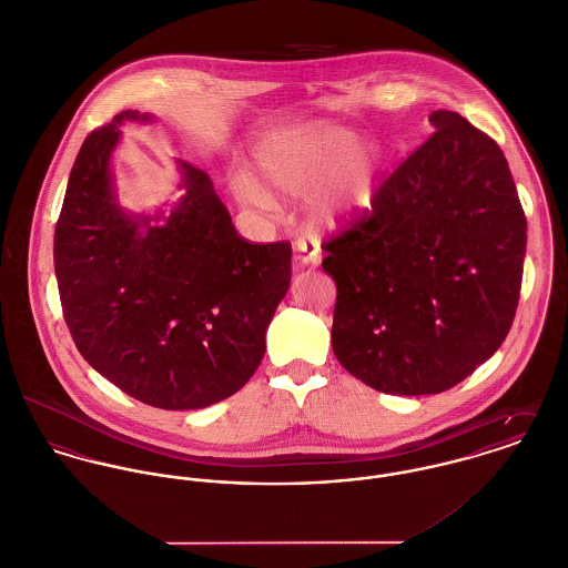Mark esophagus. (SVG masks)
Instances as JSON below:
<instances>
[{
    "label": "esophagus",
    "mask_w": 568,
    "mask_h": 568,
    "mask_svg": "<svg viewBox=\"0 0 568 568\" xmlns=\"http://www.w3.org/2000/svg\"><path fill=\"white\" fill-rule=\"evenodd\" d=\"M294 248H296V253H298V258H301L303 263H307V265H317L320 258H322L320 242H317L315 237H310V235L298 237L296 244H294Z\"/></svg>",
    "instance_id": "obj_1"
}]
</instances>
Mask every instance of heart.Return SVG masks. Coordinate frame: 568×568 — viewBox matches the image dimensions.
I'll return each mask as SVG.
<instances>
[{
	"label": "heart",
	"instance_id": "1",
	"mask_svg": "<svg viewBox=\"0 0 568 568\" xmlns=\"http://www.w3.org/2000/svg\"><path fill=\"white\" fill-rule=\"evenodd\" d=\"M348 128H294L265 139L254 150L258 179L287 195H310V213L317 224L335 226L371 202L381 154L373 143H355ZM237 193L256 209H272L274 197L251 179Z\"/></svg>",
	"mask_w": 568,
	"mask_h": 568
}]
</instances>
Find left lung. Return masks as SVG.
I'll list each match as a JSON object with an SVG mask.
<instances>
[{"instance_id":"left-lung-1","label":"left lung","mask_w":568,"mask_h":568,"mask_svg":"<svg viewBox=\"0 0 568 568\" xmlns=\"http://www.w3.org/2000/svg\"><path fill=\"white\" fill-rule=\"evenodd\" d=\"M324 242L337 362L385 394H440L504 344L518 307L527 220L501 148L459 113Z\"/></svg>"}]
</instances>
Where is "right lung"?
I'll use <instances>...</instances> for the list:
<instances>
[{"mask_svg": "<svg viewBox=\"0 0 568 568\" xmlns=\"http://www.w3.org/2000/svg\"><path fill=\"white\" fill-rule=\"evenodd\" d=\"M124 111L95 128L69 174L54 270L80 355L128 396L200 409L242 389L292 281V244L240 237L200 168L181 161V204L161 226L130 217L113 193L111 152ZM159 217V215H156Z\"/></svg>", "mask_w": 568, "mask_h": 568, "instance_id": "obj_1", "label": "right lung"}]
</instances>
